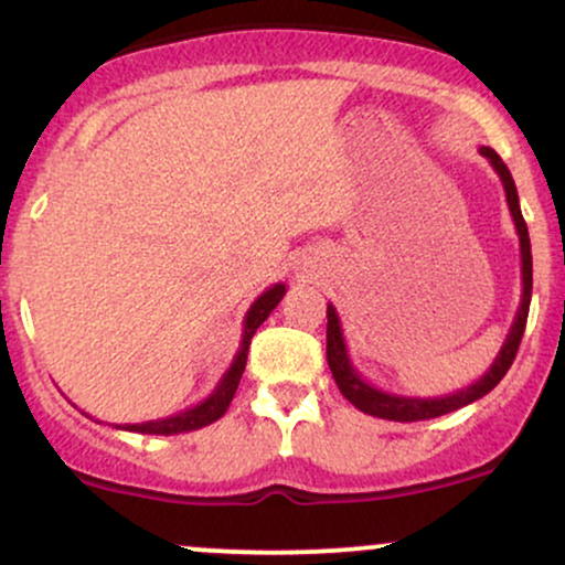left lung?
I'll return each mask as SVG.
<instances>
[{
  "mask_svg": "<svg viewBox=\"0 0 565 565\" xmlns=\"http://www.w3.org/2000/svg\"><path fill=\"white\" fill-rule=\"evenodd\" d=\"M481 157L489 159V164L494 167V172L499 174L504 188V196H508V206L512 223H515L518 231V242H521V281H523V291H521V305L515 310V319H512V327L508 332V340L502 342L499 348L497 359L491 361V366L486 369L483 377H478L472 385L462 387V391L449 393V395H436V398H412V395H395L387 391H380V387L369 385V382L355 372V366L350 364L348 355V345L345 337H342V323L340 316H337V308L332 302L327 305V361L329 369H332V377L340 387V393L353 404L355 408H361L364 414H372V417L380 419H393V423H417V419H433L440 417V414L457 412V408L472 404V401L483 398L486 393L494 391L499 385V380L508 374V369L515 361L518 345H521L523 329H526V319H529V305H531V242H529V228L526 220L521 215V204H518V191L515 183H512V174L508 170L499 153L494 148L481 146L478 148Z\"/></svg>",
  "mask_w": 565,
  "mask_h": 565,
  "instance_id": "obj_1",
  "label": "left lung"
}]
</instances>
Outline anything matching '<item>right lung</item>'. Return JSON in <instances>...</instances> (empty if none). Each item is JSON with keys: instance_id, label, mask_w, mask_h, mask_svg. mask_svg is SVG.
I'll use <instances>...</instances> for the list:
<instances>
[{"instance_id": "1", "label": "right lung", "mask_w": 565, "mask_h": 565, "mask_svg": "<svg viewBox=\"0 0 565 565\" xmlns=\"http://www.w3.org/2000/svg\"><path fill=\"white\" fill-rule=\"evenodd\" d=\"M284 291H287L284 284H274V287L265 289L263 295L257 297L255 302H252V308L246 310V316H244L242 345H238V350H236V359H233L228 372L223 374V380L217 382L215 391L206 395L204 401H199L196 406L185 408V412L172 414V417L151 419V423H140V425H125V427L116 425V427H121V430H129V433H142V436H178V433H191V430H199V427L217 423V419L223 417L225 412H228L233 395H236L238 382H242V374H244V366H246V353H249L252 337H255L257 327H260V323L268 319L270 310H274L276 305L281 302Z\"/></svg>"}]
</instances>
